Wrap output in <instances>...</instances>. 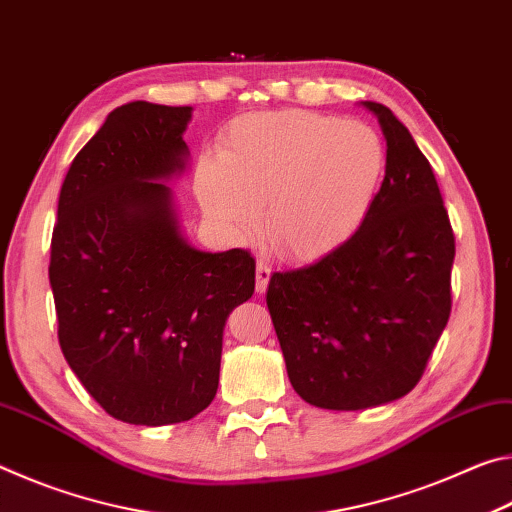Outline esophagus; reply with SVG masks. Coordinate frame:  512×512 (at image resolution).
<instances>
[{
    "label": "esophagus",
    "instance_id": "obj_1",
    "mask_svg": "<svg viewBox=\"0 0 512 512\" xmlns=\"http://www.w3.org/2000/svg\"><path fill=\"white\" fill-rule=\"evenodd\" d=\"M268 282H271V266H268L264 259H259L257 262V277H255V287L259 293H264Z\"/></svg>",
    "mask_w": 512,
    "mask_h": 512
}]
</instances>
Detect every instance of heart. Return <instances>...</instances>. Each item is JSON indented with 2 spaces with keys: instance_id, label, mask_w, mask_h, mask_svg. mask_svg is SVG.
Instances as JSON below:
<instances>
[{
  "instance_id": "obj_1",
  "label": "heart",
  "mask_w": 512,
  "mask_h": 512,
  "mask_svg": "<svg viewBox=\"0 0 512 512\" xmlns=\"http://www.w3.org/2000/svg\"><path fill=\"white\" fill-rule=\"evenodd\" d=\"M221 162L198 164V198L225 228L262 223L277 253L314 259L359 230L384 185L388 149L366 124L309 110L237 119L221 140Z\"/></svg>"
}]
</instances>
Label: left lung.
<instances>
[{"instance_id":"obj_1","label":"left lung","mask_w":512,"mask_h":512,"mask_svg":"<svg viewBox=\"0 0 512 512\" xmlns=\"http://www.w3.org/2000/svg\"><path fill=\"white\" fill-rule=\"evenodd\" d=\"M384 185L354 235L316 264L273 273L266 305L302 400L370 409L411 393L452 311L454 230L429 160L391 108Z\"/></svg>"}]
</instances>
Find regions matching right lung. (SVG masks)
I'll use <instances>...</instances> for the list:
<instances>
[{"label":"right lung","mask_w":512,"mask_h":512,"mask_svg":"<svg viewBox=\"0 0 512 512\" xmlns=\"http://www.w3.org/2000/svg\"><path fill=\"white\" fill-rule=\"evenodd\" d=\"M189 106L115 108L60 187L49 282L69 368L112 418L192 420L219 388L223 327L255 291L244 248L203 253L180 235L171 189Z\"/></svg>","instance_id":"add662e5"}]
</instances>
